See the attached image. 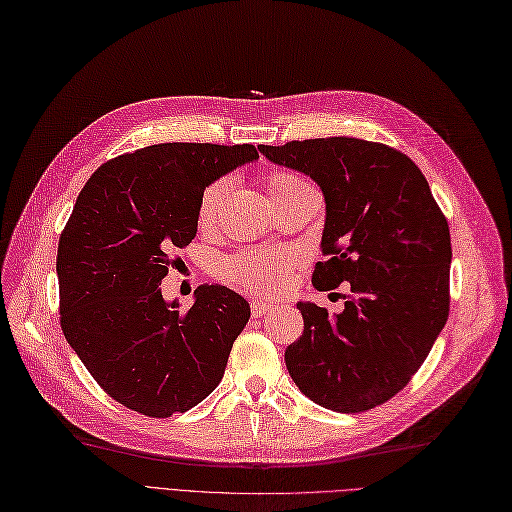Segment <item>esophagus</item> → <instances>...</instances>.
I'll return each mask as SVG.
<instances>
[{
    "label": "esophagus",
    "mask_w": 512,
    "mask_h": 512,
    "mask_svg": "<svg viewBox=\"0 0 512 512\" xmlns=\"http://www.w3.org/2000/svg\"><path fill=\"white\" fill-rule=\"evenodd\" d=\"M277 305L275 303H267V301H254L252 303V315L260 317V315H267L271 311H275Z\"/></svg>",
    "instance_id": "1"
}]
</instances>
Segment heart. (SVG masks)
<instances>
[{
  "label": "heart",
  "mask_w": 512,
  "mask_h": 512,
  "mask_svg": "<svg viewBox=\"0 0 512 512\" xmlns=\"http://www.w3.org/2000/svg\"><path fill=\"white\" fill-rule=\"evenodd\" d=\"M305 184V180L288 171H273L267 178V190L271 199H277L279 195H286V192ZM228 186H231V180L220 178L203 190L197 207V220L201 228L214 226ZM294 264L296 258L292 254L275 250H248L224 260L222 277L228 284H233L241 290H248L254 294H277L284 288L288 273Z\"/></svg>",
  "instance_id": "1"
}]
</instances>
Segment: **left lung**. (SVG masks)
<instances>
[{
    "mask_svg": "<svg viewBox=\"0 0 512 512\" xmlns=\"http://www.w3.org/2000/svg\"><path fill=\"white\" fill-rule=\"evenodd\" d=\"M267 161L320 186L326 220L313 286L354 296L330 315L296 303L301 339L286 366L307 398L337 413H362L398 394L449 315V224L428 180L407 154L354 137L258 146Z\"/></svg>",
    "mask_w": 512,
    "mask_h": 512,
    "instance_id": "obj_1",
    "label": "left lung"
}]
</instances>
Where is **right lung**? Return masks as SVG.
<instances>
[{
    "label": "right lung",
    "instance_id": "obj_1",
    "mask_svg": "<svg viewBox=\"0 0 512 512\" xmlns=\"http://www.w3.org/2000/svg\"><path fill=\"white\" fill-rule=\"evenodd\" d=\"M254 161L250 144H158L101 165L80 190L57 252L61 328L93 379L137 413H184L222 381L250 303L203 284L182 313L158 286L197 235L203 190Z\"/></svg>",
    "mask_w": 512,
    "mask_h": 512
}]
</instances>
